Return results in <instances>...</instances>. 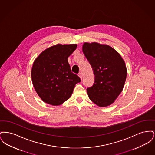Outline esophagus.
Segmentation results:
<instances>
[{
    "mask_svg": "<svg viewBox=\"0 0 155 155\" xmlns=\"http://www.w3.org/2000/svg\"><path fill=\"white\" fill-rule=\"evenodd\" d=\"M78 76L80 77V78L82 80V74H81V73H80L78 74Z\"/></svg>",
    "mask_w": 155,
    "mask_h": 155,
    "instance_id": "obj_1",
    "label": "esophagus"
}]
</instances>
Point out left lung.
Returning <instances> with one entry per match:
<instances>
[{
    "label": "left lung",
    "mask_w": 155,
    "mask_h": 155,
    "mask_svg": "<svg viewBox=\"0 0 155 155\" xmlns=\"http://www.w3.org/2000/svg\"><path fill=\"white\" fill-rule=\"evenodd\" d=\"M82 52L95 75L93 85L87 89L88 97L99 107L108 106L124 88L127 74L125 62L119 53L107 45L85 42Z\"/></svg>",
    "instance_id": "8db88e82"
}]
</instances>
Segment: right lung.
<instances>
[{"label": "right lung", "instance_id": "right-lung-1", "mask_svg": "<svg viewBox=\"0 0 155 155\" xmlns=\"http://www.w3.org/2000/svg\"><path fill=\"white\" fill-rule=\"evenodd\" d=\"M77 44L52 46L41 52L34 61L31 78L37 94L45 103L59 106L68 100L75 84L81 81L71 71L68 58Z\"/></svg>", "mask_w": 155, "mask_h": 155}]
</instances>
